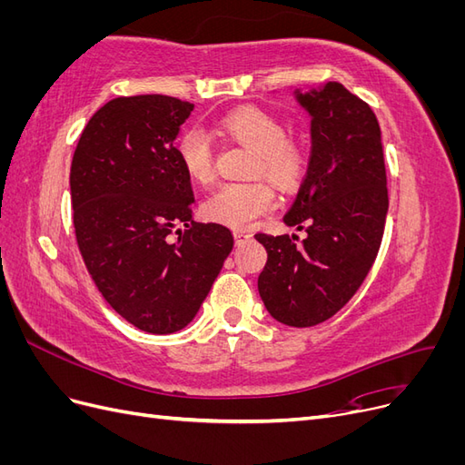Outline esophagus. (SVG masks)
I'll use <instances>...</instances> for the list:
<instances>
[{
    "label": "esophagus",
    "instance_id": "esophagus-1",
    "mask_svg": "<svg viewBox=\"0 0 465 465\" xmlns=\"http://www.w3.org/2000/svg\"><path fill=\"white\" fill-rule=\"evenodd\" d=\"M252 238V232H246V231H234V242L236 244H242L246 241H250Z\"/></svg>",
    "mask_w": 465,
    "mask_h": 465
}]
</instances>
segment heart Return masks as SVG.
Masks as SVG:
<instances>
[{
    "instance_id": "1",
    "label": "heart",
    "mask_w": 465,
    "mask_h": 465,
    "mask_svg": "<svg viewBox=\"0 0 465 465\" xmlns=\"http://www.w3.org/2000/svg\"><path fill=\"white\" fill-rule=\"evenodd\" d=\"M219 130L242 145L254 149L252 168L273 178L279 186H291L299 178L304 157L301 147L285 139V125L277 116L262 108L246 106L224 114L219 120ZM176 153L184 173L200 184L213 178L215 153L207 134L202 128H186L182 132ZM275 205V192L263 180L224 182L211 192L202 211L211 221L229 227H250L260 215Z\"/></svg>"
}]
</instances>
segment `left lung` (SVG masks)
<instances>
[{"label": "left lung", "mask_w": 465, "mask_h": 465, "mask_svg": "<svg viewBox=\"0 0 465 465\" xmlns=\"http://www.w3.org/2000/svg\"><path fill=\"white\" fill-rule=\"evenodd\" d=\"M292 96L311 116V157L283 223L306 238L256 234L267 250L258 291L277 322L308 328L343 308L369 275L388 190L382 132L367 103L337 81Z\"/></svg>", "instance_id": "8db88e82"}]
</instances>
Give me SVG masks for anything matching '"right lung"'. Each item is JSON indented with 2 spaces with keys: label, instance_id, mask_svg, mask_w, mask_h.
I'll return each mask as SVG.
<instances>
[{
  "label": "right lung",
  "instance_id": "obj_1",
  "mask_svg": "<svg viewBox=\"0 0 465 465\" xmlns=\"http://www.w3.org/2000/svg\"><path fill=\"white\" fill-rule=\"evenodd\" d=\"M192 110L164 94L114 98L83 130L69 174L77 244L94 285L149 333L188 326L234 246L224 224L192 219V182L174 147Z\"/></svg>",
  "mask_w": 465,
  "mask_h": 465
}]
</instances>
